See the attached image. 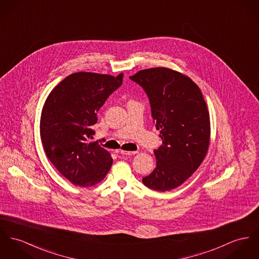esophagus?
<instances>
[{
	"instance_id": "esophagus-1",
	"label": "esophagus",
	"mask_w": 259,
	"mask_h": 259,
	"mask_svg": "<svg viewBox=\"0 0 259 259\" xmlns=\"http://www.w3.org/2000/svg\"><path fill=\"white\" fill-rule=\"evenodd\" d=\"M120 153L125 156H132V155L137 154V152H128V151H120Z\"/></svg>"
}]
</instances>
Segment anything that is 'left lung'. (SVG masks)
Returning a JSON list of instances; mask_svg holds the SVG:
<instances>
[{"instance_id": "1", "label": "left lung", "mask_w": 259, "mask_h": 259, "mask_svg": "<svg viewBox=\"0 0 259 259\" xmlns=\"http://www.w3.org/2000/svg\"><path fill=\"white\" fill-rule=\"evenodd\" d=\"M130 79L147 94L162 144L157 165L143 183L157 191L179 187L199 167L210 144V117L198 85L168 68L139 71Z\"/></svg>"}]
</instances>
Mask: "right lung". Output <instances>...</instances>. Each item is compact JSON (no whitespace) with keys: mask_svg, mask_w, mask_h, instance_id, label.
<instances>
[{"mask_svg":"<svg viewBox=\"0 0 259 259\" xmlns=\"http://www.w3.org/2000/svg\"><path fill=\"white\" fill-rule=\"evenodd\" d=\"M117 77L78 72L66 77L49 94L42 108L40 137L47 158L75 185L93 186L109 171L113 159L98 142H90L97 112L119 88Z\"/></svg>","mask_w":259,"mask_h":259,"instance_id":"1","label":"right lung"}]
</instances>
